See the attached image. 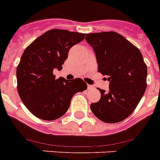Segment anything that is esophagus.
Masks as SVG:
<instances>
[{
	"label": "esophagus",
	"mask_w": 160,
	"mask_h": 160,
	"mask_svg": "<svg viewBox=\"0 0 160 160\" xmlns=\"http://www.w3.org/2000/svg\"><path fill=\"white\" fill-rule=\"evenodd\" d=\"M87 89H88L89 90H92V89H94V87H93V86H91V85H88V86H87Z\"/></svg>",
	"instance_id": "1"
}]
</instances>
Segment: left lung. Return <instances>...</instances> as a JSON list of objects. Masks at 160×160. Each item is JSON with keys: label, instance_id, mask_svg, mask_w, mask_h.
I'll use <instances>...</instances> for the list:
<instances>
[{"label": "left lung", "instance_id": "left-lung-1", "mask_svg": "<svg viewBox=\"0 0 160 160\" xmlns=\"http://www.w3.org/2000/svg\"><path fill=\"white\" fill-rule=\"evenodd\" d=\"M95 52L98 72L110 81L109 91L98 88V102L90 110L98 119L116 123L135 111L147 87L148 68L140 50L116 32L88 33L85 38Z\"/></svg>", "mask_w": 160, "mask_h": 160}]
</instances>
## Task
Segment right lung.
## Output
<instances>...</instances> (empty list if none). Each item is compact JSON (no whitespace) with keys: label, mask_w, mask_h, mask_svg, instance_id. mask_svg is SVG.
<instances>
[{"label":"right lung","mask_w":160,"mask_h":160,"mask_svg":"<svg viewBox=\"0 0 160 160\" xmlns=\"http://www.w3.org/2000/svg\"><path fill=\"white\" fill-rule=\"evenodd\" d=\"M85 33L53 29L35 39L25 49L17 67L18 91L24 105L37 118L52 121L66 114L76 93L87 90L82 78H56L70 48Z\"/></svg>","instance_id":"obj_1"}]
</instances>
